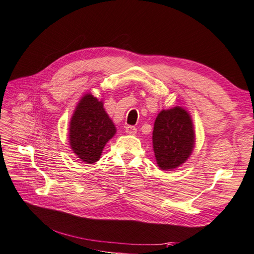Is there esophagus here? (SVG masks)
<instances>
[{"label":"esophagus","instance_id":"1","mask_svg":"<svg viewBox=\"0 0 254 254\" xmlns=\"http://www.w3.org/2000/svg\"><path fill=\"white\" fill-rule=\"evenodd\" d=\"M136 127H131V126H127L126 127V132L127 134H130V135H134V134H136Z\"/></svg>","mask_w":254,"mask_h":254}]
</instances>
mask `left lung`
I'll list each match as a JSON object with an SVG mask.
<instances>
[{
  "mask_svg": "<svg viewBox=\"0 0 254 254\" xmlns=\"http://www.w3.org/2000/svg\"><path fill=\"white\" fill-rule=\"evenodd\" d=\"M153 150L157 166L172 171L185 163L195 147V130L190 112L182 107L162 110L153 130Z\"/></svg>",
  "mask_w": 254,
  "mask_h": 254,
  "instance_id": "left-lung-1",
  "label": "left lung"
}]
</instances>
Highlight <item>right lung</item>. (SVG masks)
Returning <instances> with one entry per match:
<instances>
[{
  "label": "right lung",
  "instance_id": "1",
  "mask_svg": "<svg viewBox=\"0 0 254 254\" xmlns=\"http://www.w3.org/2000/svg\"><path fill=\"white\" fill-rule=\"evenodd\" d=\"M116 132L102 100L91 93L81 97L69 123V144L76 156L86 164L96 163Z\"/></svg>",
  "mask_w": 254,
  "mask_h": 254
}]
</instances>
